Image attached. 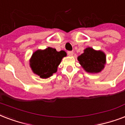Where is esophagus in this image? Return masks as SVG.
<instances>
[{
    "instance_id": "esophagus-1",
    "label": "esophagus",
    "mask_w": 125,
    "mask_h": 125,
    "mask_svg": "<svg viewBox=\"0 0 125 125\" xmlns=\"http://www.w3.org/2000/svg\"><path fill=\"white\" fill-rule=\"evenodd\" d=\"M67 54H68L69 56H72L74 54V52H73V51H68V52H67Z\"/></svg>"
}]
</instances>
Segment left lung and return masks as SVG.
Wrapping results in <instances>:
<instances>
[{
	"mask_svg": "<svg viewBox=\"0 0 125 125\" xmlns=\"http://www.w3.org/2000/svg\"><path fill=\"white\" fill-rule=\"evenodd\" d=\"M77 60L85 71L93 74L101 72L106 63L105 53L101 50L96 51L91 47L84 49Z\"/></svg>",
	"mask_w": 125,
	"mask_h": 125,
	"instance_id": "left-lung-1",
	"label": "left lung"
}]
</instances>
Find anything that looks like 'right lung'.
Here are the masks:
<instances>
[{
    "label": "right lung",
    "instance_id": "1",
    "mask_svg": "<svg viewBox=\"0 0 125 125\" xmlns=\"http://www.w3.org/2000/svg\"><path fill=\"white\" fill-rule=\"evenodd\" d=\"M66 56L64 51L58 52L51 47L44 50L38 49L30 58V67L34 74L41 78H48L57 72L62 60Z\"/></svg>",
    "mask_w": 125,
    "mask_h": 125
}]
</instances>
